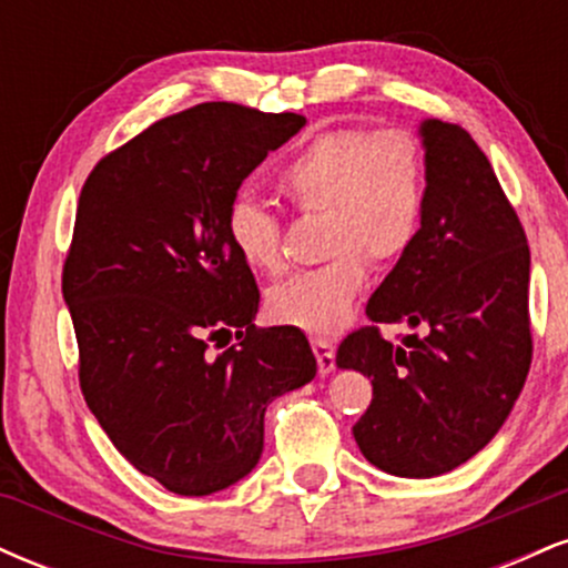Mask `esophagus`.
<instances>
[{"label":"esophagus","instance_id":"obj_1","mask_svg":"<svg viewBox=\"0 0 568 568\" xmlns=\"http://www.w3.org/2000/svg\"><path fill=\"white\" fill-rule=\"evenodd\" d=\"M312 349H315V357H317V368H321V374H331L336 366V352L331 347L325 338H312Z\"/></svg>","mask_w":568,"mask_h":568}]
</instances>
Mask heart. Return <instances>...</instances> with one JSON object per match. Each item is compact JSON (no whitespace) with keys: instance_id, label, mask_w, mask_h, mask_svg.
<instances>
[{"instance_id":"heart-1","label":"heart","mask_w":568,"mask_h":568,"mask_svg":"<svg viewBox=\"0 0 568 568\" xmlns=\"http://www.w3.org/2000/svg\"><path fill=\"white\" fill-rule=\"evenodd\" d=\"M277 189L302 216H323L321 247L328 258L272 288L270 315L306 334H334L366 288L368 262H397L419 234L425 149L403 128L323 130L280 168ZM226 234L251 270L283 272V224L270 207L234 200Z\"/></svg>"}]
</instances>
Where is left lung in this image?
<instances>
[{
  "label": "left lung",
  "instance_id": "8db88e82",
  "mask_svg": "<svg viewBox=\"0 0 568 568\" xmlns=\"http://www.w3.org/2000/svg\"><path fill=\"white\" fill-rule=\"evenodd\" d=\"M427 194L414 245L344 336L338 368L368 376L355 422L371 465L435 478L465 465L505 425L531 366L529 243L491 162L462 125H422ZM415 328L400 345L382 324Z\"/></svg>",
  "mask_w": 568,
  "mask_h": 568
}]
</instances>
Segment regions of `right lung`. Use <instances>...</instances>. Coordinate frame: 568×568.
Here are the masks:
<instances>
[{"instance_id":"1","label":"right lung","mask_w":568,"mask_h":568,"mask_svg":"<svg viewBox=\"0 0 568 568\" xmlns=\"http://www.w3.org/2000/svg\"><path fill=\"white\" fill-rule=\"evenodd\" d=\"M304 122L197 103L98 160L82 186L63 298L84 403L135 470L181 497L245 478L266 406L317 374L302 331L253 325L262 296L226 234L240 184Z\"/></svg>"}]
</instances>
